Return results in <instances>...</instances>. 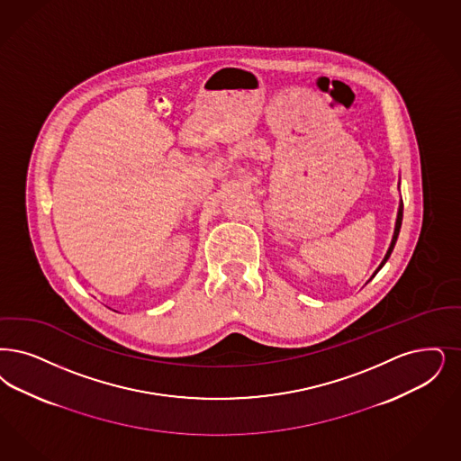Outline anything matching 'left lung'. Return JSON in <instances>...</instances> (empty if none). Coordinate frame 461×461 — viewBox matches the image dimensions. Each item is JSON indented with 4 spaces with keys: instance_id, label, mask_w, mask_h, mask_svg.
<instances>
[{
    "instance_id": "obj_1",
    "label": "left lung",
    "mask_w": 461,
    "mask_h": 461,
    "mask_svg": "<svg viewBox=\"0 0 461 461\" xmlns=\"http://www.w3.org/2000/svg\"><path fill=\"white\" fill-rule=\"evenodd\" d=\"M402 220H403V203H400V209H398V218H396V228H394V235H393V240H391V245H389V250H387L386 258L384 260L381 262V266L377 267V271L386 264L387 258L391 256V252H393V249H394V245H396V240H398V235H400V228H402ZM377 271L374 273V275H377Z\"/></svg>"
}]
</instances>
